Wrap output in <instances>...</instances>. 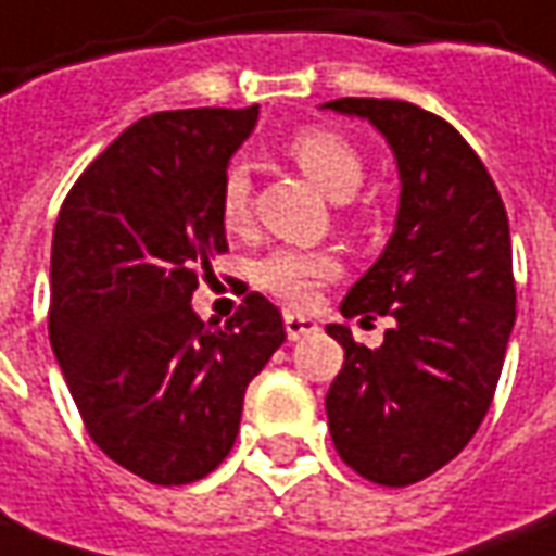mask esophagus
I'll use <instances>...</instances> for the list:
<instances>
[{
	"label": "esophagus",
	"mask_w": 556,
	"mask_h": 556,
	"mask_svg": "<svg viewBox=\"0 0 556 556\" xmlns=\"http://www.w3.org/2000/svg\"><path fill=\"white\" fill-rule=\"evenodd\" d=\"M285 329H287V339H290V342H296V339H302V336L315 332L317 324H315V320H312V317L293 315V312H287V315H285Z\"/></svg>",
	"instance_id": "esophagus-1"
}]
</instances>
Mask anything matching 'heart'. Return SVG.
I'll return each mask as SVG.
<instances>
[{"label": "heart", "instance_id": "obj_1", "mask_svg": "<svg viewBox=\"0 0 556 556\" xmlns=\"http://www.w3.org/2000/svg\"><path fill=\"white\" fill-rule=\"evenodd\" d=\"M287 156L327 193L329 199H351L366 181V160L354 141L327 126H305L287 139ZM217 212L227 229H241L251 217V178L244 166H229L220 181ZM339 275V260L329 251L271 248L251 269L260 290L290 305H305L320 287Z\"/></svg>", "mask_w": 556, "mask_h": 556}]
</instances>
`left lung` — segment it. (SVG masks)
<instances>
[{
    "instance_id": "obj_1",
    "label": "left lung",
    "mask_w": 556,
    "mask_h": 556,
    "mask_svg": "<svg viewBox=\"0 0 556 556\" xmlns=\"http://www.w3.org/2000/svg\"><path fill=\"white\" fill-rule=\"evenodd\" d=\"M381 129L400 166L396 229L372 269L348 290L344 317L390 315L381 348H344L329 384L332 445L357 476L408 488L439 472L476 435L515 327L511 236L484 163L439 114L402 99H332Z\"/></svg>"
}]
</instances>
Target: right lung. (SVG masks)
<instances>
[{
	"label": "right lung",
	"mask_w": 556,
	"mask_h": 556,
	"mask_svg": "<svg viewBox=\"0 0 556 556\" xmlns=\"http://www.w3.org/2000/svg\"><path fill=\"white\" fill-rule=\"evenodd\" d=\"M251 109L141 117L72 184L51 244V348L99 451L151 484L214 472L244 390L285 342L281 312L248 293L224 327L190 308L214 254L229 156Z\"/></svg>",
	"instance_id": "add662e5"
}]
</instances>
